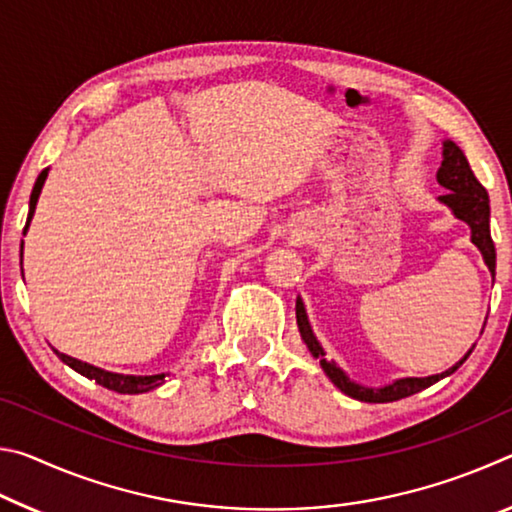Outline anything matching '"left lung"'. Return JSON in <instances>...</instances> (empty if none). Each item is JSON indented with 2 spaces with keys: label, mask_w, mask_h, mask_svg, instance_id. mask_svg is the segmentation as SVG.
I'll return each instance as SVG.
<instances>
[{
  "label": "left lung",
  "mask_w": 512,
  "mask_h": 512,
  "mask_svg": "<svg viewBox=\"0 0 512 512\" xmlns=\"http://www.w3.org/2000/svg\"><path fill=\"white\" fill-rule=\"evenodd\" d=\"M436 180L440 187L447 189V194L438 196V203L445 205L447 210H452L456 219L463 221L467 228H470V241L481 253L485 266H488V271L495 275L497 253H495V244H492V237H490V198H488V192L483 189V185L476 180V176L472 173L465 153L458 149L456 142H452V140H443V162H440ZM296 320H298L302 341H305L309 352L320 361V368L325 370L329 381H332V384L339 388L341 393H345L348 397H354V400H359V402H395V400H402V397H409L413 393H420V391H424V388H429L431 384H436V381L445 379L452 375V372H456L474 350V345H472V350H467L461 361H456L452 368L440 372V375L402 377V379L391 381V384H386V386H363V384H359V381H354L348 372L339 366V363L325 359V350H323V345L318 343L314 329H311L305 302H302L300 296L296 300Z\"/></svg>",
  "instance_id": "8db88e82"
}]
</instances>
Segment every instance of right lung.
I'll use <instances>...</instances> for the list:
<instances>
[{"mask_svg": "<svg viewBox=\"0 0 512 512\" xmlns=\"http://www.w3.org/2000/svg\"><path fill=\"white\" fill-rule=\"evenodd\" d=\"M49 176V169H45L38 176L36 185H33V192H31V201H29V216H27V225H24V235H27L29 230V223L33 219V214H36V205H38V198H40V192L42 187H45V180ZM24 255V241H22V253L20 257ZM58 359L67 363L69 368L79 372V375L88 377V379H94L97 381L99 386L108 388V391H115V393H121V395H140V393H149L153 391V388H158L164 384V377H167V372H160V375H121V372H110V370H103V368H97L92 366V363H85V361H79L74 357H69V354H63L58 352Z\"/></svg>", "mask_w": 512, "mask_h": 512, "instance_id": "add662e5", "label": "right lung"}]
</instances>
